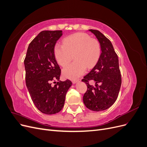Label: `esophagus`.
<instances>
[{"mask_svg": "<svg viewBox=\"0 0 147 147\" xmlns=\"http://www.w3.org/2000/svg\"><path fill=\"white\" fill-rule=\"evenodd\" d=\"M80 79H75V80H72V83L74 84H75V83H77V82H80Z\"/></svg>", "mask_w": 147, "mask_h": 147, "instance_id": "1", "label": "esophagus"}]
</instances>
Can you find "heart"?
I'll list each match as a JSON object with an SVG mask.
<instances>
[{"mask_svg": "<svg viewBox=\"0 0 147 147\" xmlns=\"http://www.w3.org/2000/svg\"><path fill=\"white\" fill-rule=\"evenodd\" d=\"M54 54L57 62L62 66L69 63L74 54L75 61L63 70L65 77L74 79L85 72L86 67L90 68L94 65L100 55V46L86 34L76 33L65 38L63 44L56 43Z\"/></svg>", "mask_w": 147, "mask_h": 147, "instance_id": "obj_1", "label": "heart"}]
</instances>
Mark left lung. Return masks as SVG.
<instances>
[{
  "mask_svg": "<svg viewBox=\"0 0 147 147\" xmlns=\"http://www.w3.org/2000/svg\"><path fill=\"white\" fill-rule=\"evenodd\" d=\"M88 30L99 41L101 54L96 65L82 80L88 87L83 100L88 109L100 112L109 109L116 101L121 84V72L112 43L100 31ZM90 80L95 83L94 86L88 84Z\"/></svg>",
  "mask_w": 147,
  "mask_h": 147,
  "instance_id": "left-lung-1",
  "label": "left lung"
}]
</instances>
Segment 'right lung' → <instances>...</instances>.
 <instances>
[{"label": "right lung", "mask_w": 147, "mask_h": 147, "mask_svg": "<svg viewBox=\"0 0 147 147\" xmlns=\"http://www.w3.org/2000/svg\"><path fill=\"white\" fill-rule=\"evenodd\" d=\"M62 35V30L42 31L30 43L24 61L26 86L31 99L38 110L47 115L62 110L72 84L69 80H59L61 69L54 47ZM55 80L59 82L53 87L51 82Z\"/></svg>", "instance_id": "right-lung-1"}]
</instances>
